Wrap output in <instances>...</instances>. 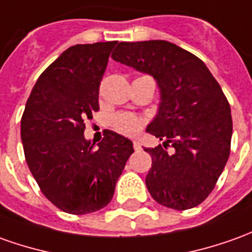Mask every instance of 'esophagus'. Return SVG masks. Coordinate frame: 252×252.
I'll return each instance as SVG.
<instances>
[{"label":"esophagus","instance_id":"34e87169","mask_svg":"<svg viewBox=\"0 0 252 252\" xmlns=\"http://www.w3.org/2000/svg\"><path fill=\"white\" fill-rule=\"evenodd\" d=\"M133 148L136 149V151H140L141 149V144L138 143V141H133Z\"/></svg>","mask_w":252,"mask_h":252}]
</instances>
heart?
<instances>
[{"mask_svg":"<svg viewBox=\"0 0 252 252\" xmlns=\"http://www.w3.org/2000/svg\"><path fill=\"white\" fill-rule=\"evenodd\" d=\"M111 126L118 133L125 136H136L143 129L144 121L140 116L130 112H119L111 118Z\"/></svg>","mask_w":252,"mask_h":252,"instance_id":"heart-1","label":"heart"}]
</instances>
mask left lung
I'll use <instances>...</instances> for the list:
<instances>
[{"label": "left lung", "instance_id": "left-lung-1", "mask_svg": "<svg viewBox=\"0 0 252 252\" xmlns=\"http://www.w3.org/2000/svg\"><path fill=\"white\" fill-rule=\"evenodd\" d=\"M156 79L160 90L158 115L147 131L162 145L144 148L152 158L145 184L162 206L188 210L211 193L230 154V105L206 64L167 41L121 42L112 53ZM169 143L175 148L165 151Z\"/></svg>", "mask_w": 252, "mask_h": 252}]
</instances>
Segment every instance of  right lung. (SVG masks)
<instances>
[{"instance_id": "add662e5", "label": "right lung", "mask_w": 252, "mask_h": 252, "mask_svg": "<svg viewBox=\"0 0 252 252\" xmlns=\"http://www.w3.org/2000/svg\"><path fill=\"white\" fill-rule=\"evenodd\" d=\"M118 41L74 45L43 71L26 103L20 134L26 162L46 199L68 214L105 207L129 156V138L105 130L94 143L85 121L98 111V88Z\"/></svg>"}]
</instances>
